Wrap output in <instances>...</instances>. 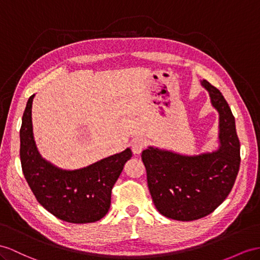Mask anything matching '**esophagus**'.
Instances as JSON below:
<instances>
[{
    "mask_svg": "<svg viewBox=\"0 0 260 260\" xmlns=\"http://www.w3.org/2000/svg\"><path fill=\"white\" fill-rule=\"evenodd\" d=\"M145 147H146V141L144 138H136L132 143V150L136 155L142 154V151L145 149Z\"/></svg>",
    "mask_w": 260,
    "mask_h": 260,
    "instance_id": "esophagus-1",
    "label": "esophagus"
}]
</instances>
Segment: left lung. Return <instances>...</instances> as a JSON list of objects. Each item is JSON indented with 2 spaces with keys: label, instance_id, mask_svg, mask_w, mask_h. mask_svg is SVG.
<instances>
[{
  "label": "left lung",
  "instance_id": "8db88e82",
  "mask_svg": "<svg viewBox=\"0 0 260 260\" xmlns=\"http://www.w3.org/2000/svg\"><path fill=\"white\" fill-rule=\"evenodd\" d=\"M202 85L219 113L218 150L193 157L152 147L142 152L156 209L177 221H194L221 205L233 189L241 165V144L231 108L215 86L206 80Z\"/></svg>",
  "mask_w": 260,
  "mask_h": 260
}]
</instances>
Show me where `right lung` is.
<instances>
[{
  "label": "right lung",
  "instance_id": "1",
  "mask_svg": "<svg viewBox=\"0 0 260 260\" xmlns=\"http://www.w3.org/2000/svg\"><path fill=\"white\" fill-rule=\"evenodd\" d=\"M32 94L26 104L19 131L24 177L39 204L64 222L84 224L101 219L111 205L112 188L131 159L129 148L89 167L66 171L41 157L32 139Z\"/></svg>",
  "mask_w": 260,
  "mask_h": 260
}]
</instances>
